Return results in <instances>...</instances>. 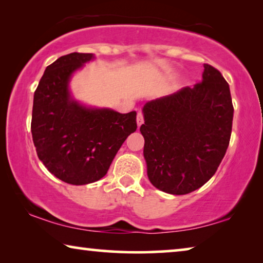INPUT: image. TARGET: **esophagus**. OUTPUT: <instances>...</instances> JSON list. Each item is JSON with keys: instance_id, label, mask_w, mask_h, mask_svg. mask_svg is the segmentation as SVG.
<instances>
[{"instance_id": "1", "label": "esophagus", "mask_w": 263, "mask_h": 263, "mask_svg": "<svg viewBox=\"0 0 263 263\" xmlns=\"http://www.w3.org/2000/svg\"><path fill=\"white\" fill-rule=\"evenodd\" d=\"M137 124H138V127H140L142 124H144V114L139 111L137 116Z\"/></svg>"}]
</instances>
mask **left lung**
<instances>
[{
	"instance_id": "8db88e82",
	"label": "left lung",
	"mask_w": 263,
	"mask_h": 263,
	"mask_svg": "<svg viewBox=\"0 0 263 263\" xmlns=\"http://www.w3.org/2000/svg\"><path fill=\"white\" fill-rule=\"evenodd\" d=\"M144 157L155 188L185 195L215 175L229 147L233 104L221 73L204 64L203 80L194 88L147 102Z\"/></svg>"
}]
</instances>
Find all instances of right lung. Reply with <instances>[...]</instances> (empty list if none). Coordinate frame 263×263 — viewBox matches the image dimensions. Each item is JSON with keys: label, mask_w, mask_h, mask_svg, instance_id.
<instances>
[{"label": "right lung", "mask_w": 263, "mask_h": 263, "mask_svg": "<svg viewBox=\"0 0 263 263\" xmlns=\"http://www.w3.org/2000/svg\"><path fill=\"white\" fill-rule=\"evenodd\" d=\"M91 59V53L60 57L47 66L33 96L31 132L38 158L51 174L74 185L101 180L137 130L136 111L88 109L70 99V75Z\"/></svg>", "instance_id": "obj_1"}]
</instances>
